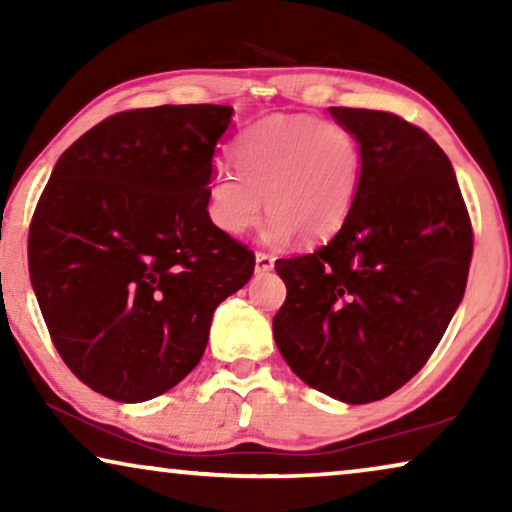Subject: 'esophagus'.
Wrapping results in <instances>:
<instances>
[{"instance_id": "obj_1", "label": "esophagus", "mask_w": 512, "mask_h": 512, "mask_svg": "<svg viewBox=\"0 0 512 512\" xmlns=\"http://www.w3.org/2000/svg\"><path fill=\"white\" fill-rule=\"evenodd\" d=\"M272 268H275V258H272L270 254H256V272H270Z\"/></svg>"}]
</instances>
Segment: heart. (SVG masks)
I'll list each match as a JSON object with an SVG mask.
<instances>
[{
  "label": "heart",
  "instance_id": "obj_1",
  "mask_svg": "<svg viewBox=\"0 0 512 512\" xmlns=\"http://www.w3.org/2000/svg\"><path fill=\"white\" fill-rule=\"evenodd\" d=\"M233 163L237 172L221 167L209 179V219L221 233L240 237L261 221L268 205L272 216L263 240L284 244L296 233L305 242L338 233L359 193L363 158L345 125L277 114L237 137Z\"/></svg>",
  "mask_w": 512,
  "mask_h": 512
}]
</instances>
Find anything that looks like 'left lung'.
<instances>
[{
    "instance_id": "1",
    "label": "left lung",
    "mask_w": 512,
    "mask_h": 512,
    "mask_svg": "<svg viewBox=\"0 0 512 512\" xmlns=\"http://www.w3.org/2000/svg\"><path fill=\"white\" fill-rule=\"evenodd\" d=\"M361 146L347 221L314 254L275 263L279 354L305 384L363 405L394 394L438 347L464 298L473 233L445 151L387 111L331 107Z\"/></svg>"
}]
</instances>
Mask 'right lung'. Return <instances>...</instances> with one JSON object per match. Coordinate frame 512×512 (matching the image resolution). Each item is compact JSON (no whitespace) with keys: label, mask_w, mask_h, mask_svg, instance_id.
I'll return each mask as SVG.
<instances>
[{"label":"right lung","mask_w":512,"mask_h":512,"mask_svg":"<svg viewBox=\"0 0 512 512\" xmlns=\"http://www.w3.org/2000/svg\"><path fill=\"white\" fill-rule=\"evenodd\" d=\"M221 104L123 111L55 163L32 216L30 282L62 361L97 394L142 403L205 354L214 310L254 254L207 214Z\"/></svg>","instance_id":"add662e5"}]
</instances>
